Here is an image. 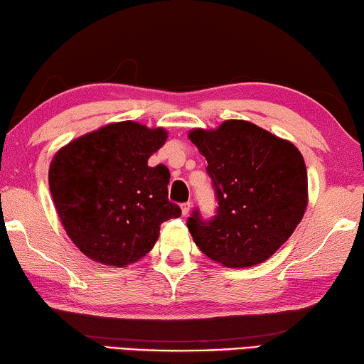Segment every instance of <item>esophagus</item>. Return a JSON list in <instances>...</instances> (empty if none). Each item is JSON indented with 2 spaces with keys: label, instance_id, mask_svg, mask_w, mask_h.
I'll use <instances>...</instances> for the list:
<instances>
[{
  "label": "esophagus",
  "instance_id": "obj_1",
  "mask_svg": "<svg viewBox=\"0 0 364 364\" xmlns=\"http://www.w3.org/2000/svg\"><path fill=\"white\" fill-rule=\"evenodd\" d=\"M181 209H182V215H188L190 211H192V203H183Z\"/></svg>",
  "mask_w": 364,
  "mask_h": 364
}]
</instances>
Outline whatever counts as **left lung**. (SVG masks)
<instances>
[{
    "mask_svg": "<svg viewBox=\"0 0 364 364\" xmlns=\"http://www.w3.org/2000/svg\"><path fill=\"white\" fill-rule=\"evenodd\" d=\"M188 139L208 161L219 208L213 220L195 211L187 227L203 254L227 269L265 262L284 245L309 203L307 168L289 140L245 119Z\"/></svg>",
    "mask_w": 364,
    "mask_h": 364,
    "instance_id": "8db88e82",
    "label": "left lung"
}]
</instances>
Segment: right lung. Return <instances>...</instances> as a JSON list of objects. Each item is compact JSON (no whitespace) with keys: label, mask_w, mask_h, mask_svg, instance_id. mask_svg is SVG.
<instances>
[{"label":"right lung","mask_w":364,"mask_h":364,"mask_svg":"<svg viewBox=\"0 0 364 364\" xmlns=\"http://www.w3.org/2000/svg\"><path fill=\"white\" fill-rule=\"evenodd\" d=\"M163 127L119 121L73 139L49 166V188L68 238L95 262L126 267L155 246L159 225L181 215L168 200L169 171L149 158Z\"/></svg>","instance_id":"obj_1"}]
</instances>
